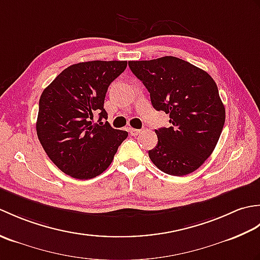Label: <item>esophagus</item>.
Wrapping results in <instances>:
<instances>
[{
    "label": "esophagus",
    "mask_w": 260,
    "mask_h": 260,
    "mask_svg": "<svg viewBox=\"0 0 260 260\" xmlns=\"http://www.w3.org/2000/svg\"><path fill=\"white\" fill-rule=\"evenodd\" d=\"M128 132H129V134H131L132 136H137V135H140V134L142 133V131H141V129L132 128V127H129V128H128Z\"/></svg>",
    "instance_id": "obj_1"
}]
</instances>
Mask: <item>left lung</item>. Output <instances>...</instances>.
I'll use <instances>...</instances> for the list:
<instances>
[{
    "mask_svg": "<svg viewBox=\"0 0 260 260\" xmlns=\"http://www.w3.org/2000/svg\"><path fill=\"white\" fill-rule=\"evenodd\" d=\"M150 92L153 107L170 115L169 128L155 129L157 145L148 151L164 173L194 172L211 155L221 135L225 110L212 77L175 57L129 61Z\"/></svg>",
    "mask_w": 260,
    "mask_h": 260,
    "instance_id": "1",
    "label": "left lung"
}]
</instances>
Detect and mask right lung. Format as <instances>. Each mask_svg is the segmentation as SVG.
<instances>
[{"instance_id": "add662e5", "label": "right lung", "mask_w": 260, "mask_h": 260, "mask_svg": "<svg viewBox=\"0 0 260 260\" xmlns=\"http://www.w3.org/2000/svg\"><path fill=\"white\" fill-rule=\"evenodd\" d=\"M127 61L75 63L60 73L41 93L37 134L49 158L63 173L88 180L112 163L126 131L115 129L104 108L109 85L123 73ZM100 115V124L93 115Z\"/></svg>"}]
</instances>
